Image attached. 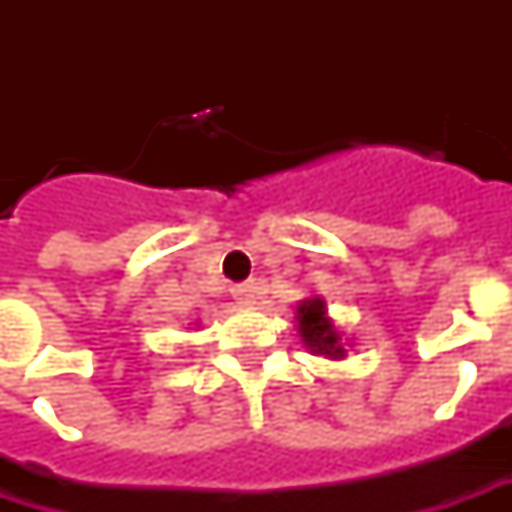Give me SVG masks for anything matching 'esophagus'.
Returning a JSON list of instances; mask_svg holds the SVG:
<instances>
[{"label":"esophagus","mask_w":512,"mask_h":512,"mask_svg":"<svg viewBox=\"0 0 512 512\" xmlns=\"http://www.w3.org/2000/svg\"><path fill=\"white\" fill-rule=\"evenodd\" d=\"M257 296H260V285H257L255 279L241 282V285H233V299L241 301V304H252Z\"/></svg>","instance_id":"1"}]
</instances>
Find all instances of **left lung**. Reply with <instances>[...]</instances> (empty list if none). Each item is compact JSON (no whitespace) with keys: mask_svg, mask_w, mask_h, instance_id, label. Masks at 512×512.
Segmentation results:
<instances>
[{"mask_svg":"<svg viewBox=\"0 0 512 512\" xmlns=\"http://www.w3.org/2000/svg\"><path fill=\"white\" fill-rule=\"evenodd\" d=\"M299 334L301 340L307 343V348L318 351V354L332 356V359H340L345 354L343 345L337 343L340 337L332 329V323L326 318V310H323L321 299L304 301L299 310Z\"/></svg>","mask_w":512,"mask_h":512,"instance_id":"left-lung-1","label":"left lung"}]
</instances>
